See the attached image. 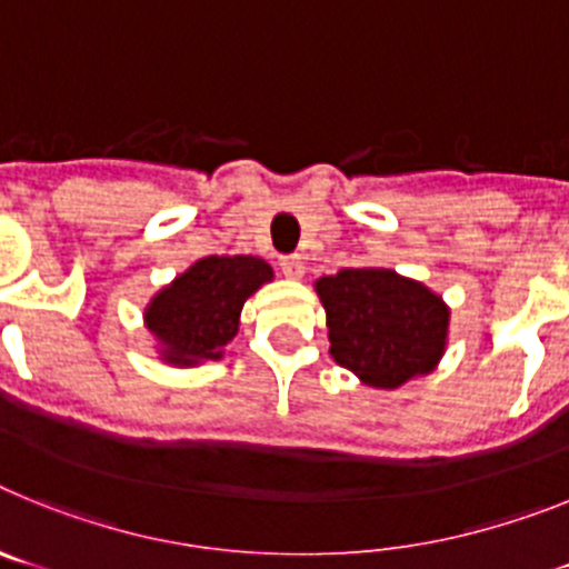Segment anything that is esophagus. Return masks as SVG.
<instances>
[{"label":"esophagus","instance_id":"obj_1","mask_svg":"<svg viewBox=\"0 0 569 569\" xmlns=\"http://www.w3.org/2000/svg\"><path fill=\"white\" fill-rule=\"evenodd\" d=\"M281 273L288 276V279H301L305 276V261L299 256H284L281 259Z\"/></svg>","mask_w":569,"mask_h":569}]
</instances>
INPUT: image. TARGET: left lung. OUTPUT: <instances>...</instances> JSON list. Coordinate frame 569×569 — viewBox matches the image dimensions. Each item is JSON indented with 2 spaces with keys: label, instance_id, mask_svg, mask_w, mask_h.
I'll return each mask as SVG.
<instances>
[{
  "label": "left lung",
  "instance_id": "8db88e82",
  "mask_svg": "<svg viewBox=\"0 0 569 569\" xmlns=\"http://www.w3.org/2000/svg\"><path fill=\"white\" fill-rule=\"evenodd\" d=\"M330 356L361 385L396 390L433 373L450 339V308L425 281L390 268H345L316 279Z\"/></svg>",
  "mask_w": 569,
  "mask_h": 569
}]
</instances>
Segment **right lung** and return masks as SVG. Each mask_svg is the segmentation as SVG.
I'll use <instances>...</instances> for the list:
<instances>
[{"mask_svg":"<svg viewBox=\"0 0 569 569\" xmlns=\"http://www.w3.org/2000/svg\"><path fill=\"white\" fill-rule=\"evenodd\" d=\"M273 281V268L259 256H204L144 305V328L156 353L170 367L219 361L239 333L244 301Z\"/></svg>","mask_w":569,"mask_h":569,"instance_id":"add662e5","label":"right lung"}]
</instances>
